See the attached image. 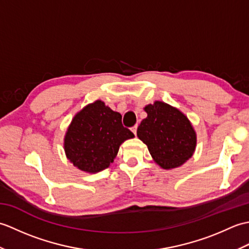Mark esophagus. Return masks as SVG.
<instances>
[{
	"instance_id": "esophagus-1",
	"label": "esophagus",
	"mask_w": 249,
	"mask_h": 249,
	"mask_svg": "<svg viewBox=\"0 0 249 249\" xmlns=\"http://www.w3.org/2000/svg\"><path fill=\"white\" fill-rule=\"evenodd\" d=\"M137 127H138V126H137V125H135L134 127H131V131H133L134 135H136V134H137Z\"/></svg>"
}]
</instances>
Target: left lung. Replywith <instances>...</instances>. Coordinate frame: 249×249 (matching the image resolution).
<instances>
[{
  "label": "left lung",
  "mask_w": 249,
  "mask_h": 249,
  "mask_svg": "<svg viewBox=\"0 0 249 249\" xmlns=\"http://www.w3.org/2000/svg\"><path fill=\"white\" fill-rule=\"evenodd\" d=\"M147 116L137 129V136L147 145L153 160L162 169L182 166L193 156L197 136L187 116L163 102L144 107Z\"/></svg>",
  "instance_id": "8db88e82"
}]
</instances>
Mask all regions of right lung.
Returning a JSON list of instances; mask_svg holds the SVG:
<instances>
[{
  "label": "right lung",
  "instance_id": "1",
  "mask_svg": "<svg viewBox=\"0 0 249 249\" xmlns=\"http://www.w3.org/2000/svg\"><path fill=\"white\" fill-rule=\"evenodd\" d=\"M134 137L122 124L119 112L96 100L73 116L64 138V150L73 166L96 173L108 168L118 155L120 145Z\"/></svg>",
  "mask_w": 249,
  "mask_h": 249
}]
</instances>
